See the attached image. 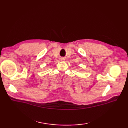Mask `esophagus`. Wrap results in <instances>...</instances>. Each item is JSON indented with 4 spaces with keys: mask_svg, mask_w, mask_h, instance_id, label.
Returning <instances> with one entry per match:
<instances>
[{
    "mask_svg": "<svg viewBox=\"0 0 128 128\" xmlns=\"http://www.w3.org/2000/svg\"><path fill=\"white\" fill-rule=\"evenodd\" d=\"M64 58H60V60H64Z\"/></svg>",
    "mask_w": 128,
    "mask_h": 128,
    "instance_id": "34e87169",
    "label": "esophagus"
}]
</instances>
